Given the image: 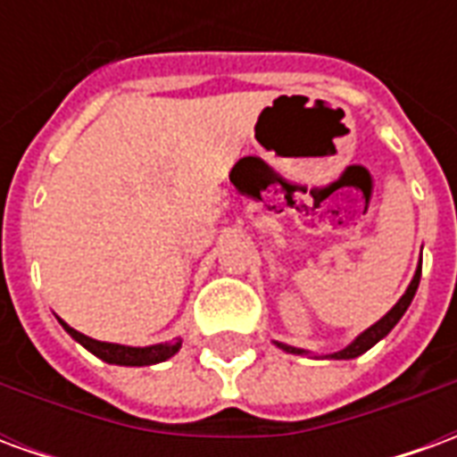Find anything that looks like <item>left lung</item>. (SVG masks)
<instances>
[{
  "mask_svg": "<svg viewBox=\"0 0 457 457\" xmlns=\"http://www.w3.org/2000/svg\"><path fill=\"white\" fill-rule=\"evenodd\" d=\"M419 281H421V262H419V267H416V274H413L411 284L406 287V291H403V296L396 301L392 306V311L386 313V316H382L374 326H370L367 330H362L360 336L354 337L353 343L345 345L343 350H337V353H330V354H316L318 360L323 357V360H353V357H360L362 353H367L370 347H374V345L379 343L382 337H386L389 333H392V328L402 320V316L406 313V308L411 306L413 296H416V288H419ZM274 345L277 347H281L284 353L288 354H311L308 350H303V347H291V345H284V343H277L274 340Z\"/></svg>",
  "mask_w": 457,
  "mask_h": 457,
  "instance_id": "obj_1",
  "label": "left lung"
}]
</instances>
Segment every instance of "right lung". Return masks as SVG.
<instances>
[{
    "label": "right lung",
    "mask_w": 457,
    "mask_h": 457,
    "mask_svg": "<svg viewBox=\"0 0 457 457\" xmlns=\"http://www.w3.org/2000/svg\"><path fill=\"white\" fill-rule=\"evenodd\" d=\"M58 323L63 326L68 336L73 337L75 343H80L85 350H90L95 357H100L107 364H120V367H149V364L166 362L169 357L179 353L183 340L176 337L173 343H159V345H146V347H131V345H117V343H103V340H95L83 333H78L75 328H71L65 320L58 318Z\"/></svg>",
    "instance_id": "1"
}]
</instances>
